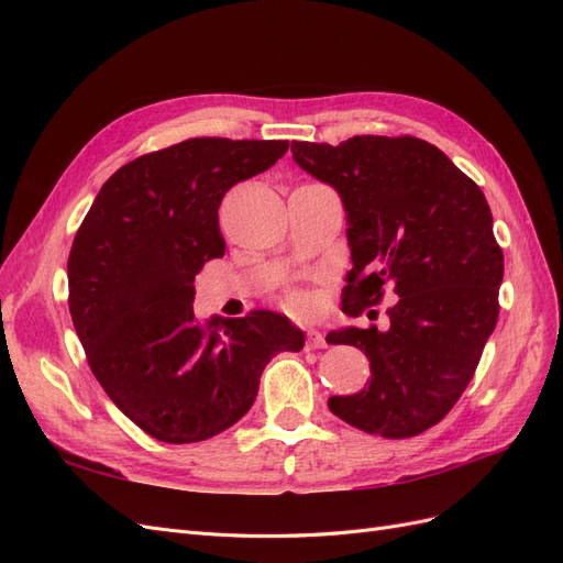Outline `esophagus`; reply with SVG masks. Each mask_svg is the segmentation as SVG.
<instances>
[{
	"label": "esophagus",
	"instance_id": "obj_1",
	"mask_svg": "<svg viewBox=\"0 0 563 563\" xmlns=\"http://www.w3.org/2000/svg\"><path fill=\"white\" fill-rule=\"evenodd\" d=\"M305 345H308V350H323L327 347V340H323V335L314 329L308 331V340H305Z\"/></svg>",
	"mask_w": 563,
	"mask_h": 563
}]
</instances>
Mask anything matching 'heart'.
<instances>
[{
	"instance_id": "obj_1",
	"label": "heart",
	"mask_w": 563,
	"mask_h": 563,
	"mask_svg": "<svg viewBox=\"0 0 563 563\" xmlns=\"http://www.w3.org/2000/svg\"><path fill=\"white\" fill-rule=\"evenodd\" d=\"M284 305L291 312H296V314H308L310 310H312V302H310V298L305 296L302 291H291V294H286V298H284Z\"/></svg>"
}]
</instances>
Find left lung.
<instances>
[{"label": "left lung", "instance_id": "8db88e82", "mask_svg": "<svg viewBox=\"0 0 563 563\" xmlns=\"http://www.w3.org/2000/svg\"><path fill=\"white\" fill-rule=\"evenodd\" d=\"M291 152L345 203L354 267L343 312L360 317L387 288L397 296L385 331L352 327L327 338L371 362L368 387L331 397L329 408L387 439L434 428L470 385L500 312L503 249L482 187L416 135L296 141Z\"/></svg>", "mask_w": 563, "mask_h": 563}]
</instances>
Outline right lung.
Segmentation results:
<instances>
[{
    "label": "right lung",
    "instance_id": "1",
    "mask_svg": "<svg viewBox=\"0 0 563 563\" xmlns=\"http://www.w3.org/2000/svg\"><path fill=\"white\" fill-rule=\"evenodd\" d=\"M286 150L201 135L147 152L100 187L75 234L67 305L87 362L119 411L166 444L232 428L272 356L305 345L277 312L199 321L192 310L195 277L225 253L220 201Z\"/></svg>",
    "mask_w": 563,
    "mask_h": 563
}]
</instances>
